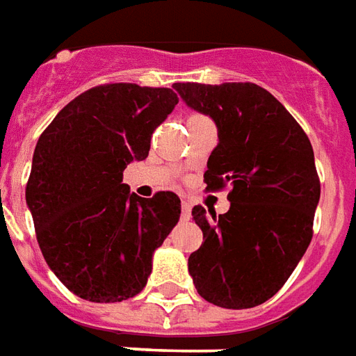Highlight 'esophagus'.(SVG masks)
Wrapping results in <instances>:
<instances>
[{
	"instance_id": "1",
	"label": "esophagus",
	"mask_w": 356,
	"mask_h": 356,
	"mask_svg": "<svg viewBox=\"0 0 356 356\" xmlns=\"http://www.w3.org/2000/svg\"><path fill=\"white\" fill-rule=\"evenodd\" d=\"M181 217H183V221H188V219H191V204H188V202H183Z\"/></svg>"
}]
</instances>
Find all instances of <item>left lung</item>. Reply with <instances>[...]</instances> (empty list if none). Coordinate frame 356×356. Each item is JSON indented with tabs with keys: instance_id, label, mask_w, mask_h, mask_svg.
<instances>
[{
	"instance_id": "8db88e82",
	"label": "left lung",
	"mask_w": 356,
	"mask_h": 356,
	"mask_svg": "<svg viewBox=\"0 0 356 356\" xmlns=\"http://www.w3.org/2000/svg\"><path fill=\"white\" fill-rule=\"evenodd\" d=\"M173 88L217 125L206 191L231 188V209L213 213V221L202 206L193 208L204 242L188 257V273L213 305H261L290 278L313 238L321 179L311 140L282 102L255 83Z\"/></svg>"
}]
</instances>
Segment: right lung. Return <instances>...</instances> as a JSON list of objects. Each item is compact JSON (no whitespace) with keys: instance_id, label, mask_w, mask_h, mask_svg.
<instances>
[{"instance_id":"right-lung-1","label":"right lung","mask_w":356,"mask_h":356,"mask_svg":"<svg viewBox=\"0 0 356 356\" xmlns=\"http://www.w3.org/2000/svg\"><path fill=\"white\" fill-rule=\"evenodd\" d=\"M177 93L137 83H102L78 95L40 135L26 183L45 261L78 298L116 303L147 286L152 254L181 217L171 191L152 198L122 183L145 160Z\"/></svg>"}]
</instances>
